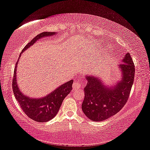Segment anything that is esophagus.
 I'll use <instances>...</instances> for the list:
<instances>
[{"mask_svg": "<svg viewBox=\"0 0 150 150\" xmlns=\"http://www.w3.org/2000/svg\"><path fill=\"white\" fill-rule=\"evenodd\" d=\"M81 84H80L79 83L77 82V81H75L73 84V90H77L79 88H80L81 87Z\"/></svg>", "mask_w": 150, "mask_h": 150, "instance_id": "esophagus-1", "label": "esophagus"}]
</instances>
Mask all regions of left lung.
<instances>
[{"label": "left lung", "mask_w": 150, "mask_h": 150, "mask_svg": "<svg viewBox=\"0 0 150 150\" xmlns=\"http://www.w3.org/2000/svg\"><path fill=\"white\" fill-rule=\"evenodd\" d=\"M120 79L112 85H106L97 75L87 74L84 88L85 98L82 110L85 116L95 122H102L118 112L128 99L135 73L132 59L129 53L124 55L118 66ZM100 75V73H99Z\"/></svg>", "instance_id": "obj_1"}]
</instances>
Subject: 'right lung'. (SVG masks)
I'll use <instances>...</instances> for the list:
<instances>
[{
    "instance_id": "add662e5",
    "label": "right lung",
    "mask_w": 150,
    "mask_h": 150,
    "mask_svg": "<svg viewBox=\"0 0 150 150\" xmlns=\"http://www.w3.org/2000/svg\"><path fill=\"white\" fill-rule=\"evenodd\" d=\"M56 34L57 33L55 32H44L38 34L24 47L21 54L26 51L40 39L45 37L52 36ZM21 54L16 63L12 80V88L14 96L18 102L20 107L30 118L38 122H46L56 116L63 100L72 90L73 81L70 80L68 82L65 83L46 96L42 97L33 98L26 95L20 89L17 83V66Z\"/></svg>"
}]
</instances>
